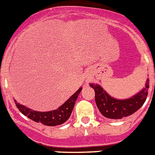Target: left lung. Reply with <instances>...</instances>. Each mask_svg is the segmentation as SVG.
I'll list each match as a JSON object with an SVG mask.
<instances>
[{
  "label": "left lung",
  "mask_w": 155,
  "mask_h": 155,
  "mask_svg": "<svg viewBox=\"0 0 155 155\" xmlns=\"http://www.w3.org/2000/svg\"><path fill=\"white\" fill-rule=\"evenodd\" d=\"M90 87L94 90L95 103L100 113L106 118L118 120L133 114L143 105L148 94L149 79L142 91L132 98L124 100L112 98L98 84H90Z\"/></svg>",
  "instance_id": "8db88e82"
}]
</instances>
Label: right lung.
Returning a JSON list of instances; mask_svg holds the SVG:
<instances>
[{"label":"right lung","instance_id":"1","mask_svg":"<svg viewBox=\"0 0 155 155\" xmlns=\"http://www.w3.org/2000/svg\"><path fill=\"white\" fill-rule=\"evenodd\" d=\"M81 89V87H80L61 107L56 110L50 111V112H37V111L31 110L25 107V105L16 102L15 100V102L19 111L30 120H33L36 123H41L46 126L54 127V126L61 125L69 119L73 111L75 102Z\"/></svg>","mask_w":155,"mask_h":155}]
</instances>
